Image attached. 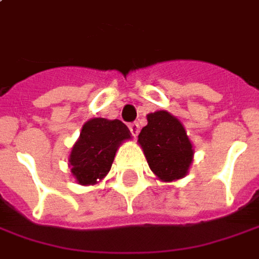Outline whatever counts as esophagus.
<instances>
[{"label": "esophagus", "instance_id": "1", "mask_svg": "<svg viewBox=\"0 0 259 259\" xmlns=\"http://www.w3.org/2000/svg\"><path fill=\"white\" fill-rule=\"evenodd\" d=\"M129 129H130V132H132V135L136 137V136L139 135V132H140V126H139V123H137V122H135V123L129 124Z\"/></svg>", "mask_w": 259, "mask_h": 259}]
</instances>
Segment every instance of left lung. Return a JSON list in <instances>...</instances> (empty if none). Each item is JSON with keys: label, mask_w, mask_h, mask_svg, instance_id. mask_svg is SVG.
I'll list each match as a JSON object with an SVG mask.
<instances>
[{"label": "left lung", "mask_w": 259, "mask_h": 259, "mask_svg": "<svg viewBox=\"0 0 259 259\" xmlns=\"http://www.w3.org/2000/svg\"><path fill=\"white\" fill-rule=\"evenodd\" d=\"M137 143L157 180L175 182L189 172L195 148L184 124L169 112L148 113Z\"/></svg>", "instance_id": "obj_1"}]
</instances>
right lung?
I'll return each mask as SVG.
<instances>
[{
	"instance_id": "right-lung-1",
	"label": "right lung",
	"mask_w": 259,
	"mask_h": 259,
	"mask_svg": "<svg viewBox=\"0 0 259 259\" xmlns=\"http://www.w3.org/2000/svg\"><path fill=\"white\" fill-rule=\"evenodd\" d=\"M130 139V130L119 119L87 120L68 157V168L75 181L84 186L101 182L111 171L117 148Z\"/></svg>"
}]
</instances>
